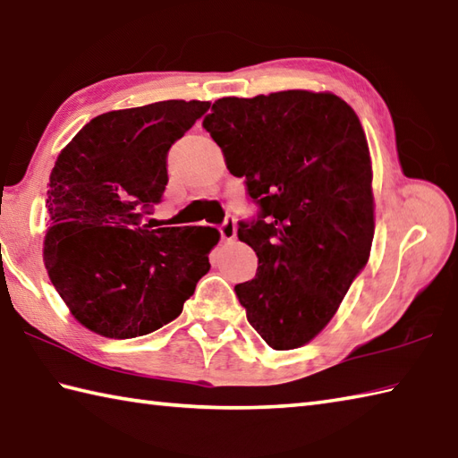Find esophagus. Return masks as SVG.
<instances>
[{
    "mask_svg": "<svg viewBox=\"0 0 458 458\" xmlns=\"http://www.w3.org/2000/svg\"><path fill=\"white\" fill-rule=\"evenodd\" d=\"M221 233V241H233L237 235V227H235V219H225V223L219 227Z\"/></svg>",
    "mask_w": 458,
    "mask_h": 458,
    "instance_id": "34e87169",
    "label": "esophagus"
}]
</instances>
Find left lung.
I'll use <instances>...</instances> for the list:
<instances>
[{
	"label": "left lung",
	"instance_id": "left-lung-1",
	"mask_svg": "<svg viewBox=\"0 0 458 458\" xmlns=\"http://www.w3.org/2000/svg\"><path fill=\"white\" fill-rule=\"evenodd\" d=\"M203 128L245 177L257 219L237 235L255 278L235 286L247 320L273 350L318 335L366 267L373 241L371 160L360 118L332 92L219 98Z\"/></svg>",
	"mask_w": 458,
	"mask_h": 458
}]
</instances>
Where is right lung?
Instances as JSON below:
<instances>
[{"instance_id": "right-lung-1", "label": "right lung", "mask_w": 458, "mask_h": 458, "mask_svg": "<svg viewBox=\"0 0 458 458\" xmlns=\"http://www.w3.org/2000/svg\"><path fill=\"white\" fill-rule=\"evenodd\" d=\"M209 108L162 100L92 118L59 154L47 191L45 267L85 328L146 335L182 314L209 270L213 227L142 225L162 201L167 152Z\"/></svg>"}]
</instances>
